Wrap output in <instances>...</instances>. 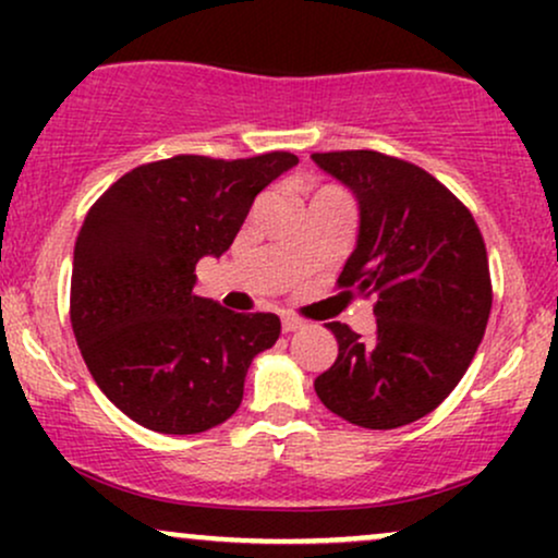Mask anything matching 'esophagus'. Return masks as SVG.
I'll return each mask as SVG.
<instances>
[{
  "mask_svg": "<svg viewBox=\"0 0 558 558\" xmlns=\"http://www.w3.org/2000/svg\"><path fill=\"white\" fill-rule=\"evenodd\" d=\"M304 328V319L293 317V315H283V332H296Z\"/></svg>",
  "mask_w": 558,
  "mask_h": 558,
  "instance_id": "1",
  "label": "esophagus"
}]
</instances>
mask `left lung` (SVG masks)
<instances>
[{"mask_svg": "<svg viewBox=\"0 0 558 558\" xmlns=\"http://www.w3.org/2000/svg\"><path fill=\"white\" fill-rule=\"evenodd\" d=\"M312 159L360 198V239L338 288L377 299L373 338L328 323L338 360L315 390L351 425L393 430L440 407L483 341L493 304L483 233L444 183L407 159L373 149Z\"/></svg>", "mask_w": 558, "mask_h": 558, "instance_id": "left-lung-1", "label": "left lung"}]
</instances>
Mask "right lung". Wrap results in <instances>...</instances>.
Segmentation results:
<instances>
[{
    "label": "right lung",
    "mask_w": 558,
    "mask_h": 558,
    "mask_svg": "<svg viewBox=\"0 0 558 558\" xmlns=\"http://www.w3.org/2000/svg\"><path fill=\"white\" fill-rule=\"evenodd\" d=\"M296 162L291 151L178 155L125 172L88 209L70 323L96 386L133 422L194 435L241 407L248 364L278 341L280 319L196 296L194 270L228 252L254 196Z\"/></svg>",
    "instance_id": "obj_1"
}]
</instances>
